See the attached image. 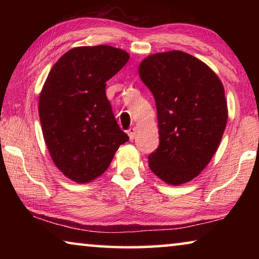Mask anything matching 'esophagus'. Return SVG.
<instances>
[{
	"instance_id": "34e87169",
	"label": "esophagus",
	"mask_w": 259,
	"mask_h": 259,
	"mask_svg": "<svg viewBox=\"0 0 259 259\" xmlns=\"http://www.w3.org/2000/svg\"><path fill=\"white\" fill-rule=\"evenodd\" d=\"M126 134H128L130 140H134L136 138V128H130L128 131H126Z\"/></svg>"
}]
</instances>
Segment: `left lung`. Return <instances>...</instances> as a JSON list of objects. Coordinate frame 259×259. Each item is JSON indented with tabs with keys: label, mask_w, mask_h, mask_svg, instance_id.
Wrapping results in <instances>:
<instances>
[{
	"label": "left lung",
	"mask_w": 259,
	"mask_h": 259,
	"mask_svg": "<svg viewBox=\"0 0 259 259\" xmlns=\"http://www.w3.org/2000/svg\"><path fill=\"white\" fill-rule=\"evenodd\" d=\"M139 76L154 96L159 123L150 169L171 185L190 182L209 163L224 134L222 82L202 61L178 50L148 56Z\"/></svg>",
	"instance_id": "obj_1"
}]
</instances>
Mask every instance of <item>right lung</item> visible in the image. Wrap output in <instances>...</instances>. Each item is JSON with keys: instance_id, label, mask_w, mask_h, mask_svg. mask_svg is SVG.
<instances>
[{"instance_id": "obj_1", "label": "right lung", "mask_w": 259, "mask_h": 259, "mask_svg": "<svg viewBox=\"0 0 259 259\" xmlns=\"http://www.w3.org/2000/svg\"><path fill=\"white\" fill-rule=\"evenodd\" d=\"M128 60L117 48L78 47L60 57L47 77L38 100L43 137L57 168L74 182L99 177L129 140L106 96V82Z\"/></svg>"}]
</instances>
